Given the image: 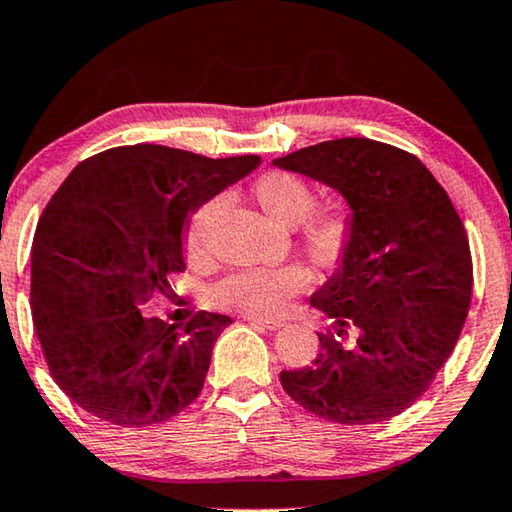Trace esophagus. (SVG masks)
Returning <instances> with one entry per match:
<instances>
[{
  "label": "esophagus",
  "instance_id": "34e87169",
  "mask_svg": "<svg viewBox=\"0 0 512 512\" xmlns=\"http://www.w3.org/2000/svg\"><path fill=\"white\" fill-rule=\"evenodd\" d=\"M247 322H251V325H261L265 329H270V332H274V329H281L283 327V320H274V318H261V316H245Z\"/></svg>",
  "mask_w": 512,
  "mask_h": 512
}]
</instances>
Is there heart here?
Returning a JSON list of instances; mask_svg holds the SVG:
<instances>
[{
  "label": "heart",
  "instance_id": "1",
  "mask_svg": "<svg viewBox=\"0 0 512 512\" xmlns=\"http://www.w3.org/2000/svg\"><path fill=\"white\" fill-rule=\"evenodd\" d=\"M254 196L272 219L286 226L297 224L304 256L318 272L334 274L348 263L357 240V215L348 201H332L313 208V187L288 171H272L258 178ZM222 203L224 196H212L192 212L185 229V249L190 256H201L206 233ZM306 283L309 274L297 263L245 267L219 283L212 290V297L217 304L231 309L274 316L286 309L290 297L302 293Z\"/></svg>",
  "mask_w": 512,
  "mask_h": 512
}]
</instances>
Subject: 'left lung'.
Wrapping results in <instances>:
<instances>
[{"instance_id":"1","label":"left lung","mask_w":512,"mask_h":512,"mask_svg":"<svg viewBox=\"0 0 512 512\" xmlns=\"http://www.w3.org/2000/svg\"><path fill=\"white\" fill-rule=\"evenodd\" d=\"M272 164L329 185L357 215L348 263L311 297L329 318L318 357L281 371L283 391L334 423L389 421L423 396L465 325V224L426 164L382 141H322Z\"/></svg>"}]
</instances>
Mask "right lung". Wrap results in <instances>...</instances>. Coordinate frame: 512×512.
Listing matches in <instances>:
<instances>
[{
	"label": "right lung",
	"instance_id": "1",
	"mask_svg": "<svg viewBox=\"0 0 512 512\" xmlns=\"http://www.w3.org/2000/svg\"><path fill=\"white\" fill-rule=\"evenodd\" d=\"M258 164L119 146L77 164L54 192L31 247V311L50 375L82 410L146 428L199 398L231 318L185 306L157 318L148 302L174 297L190 212Z\"/></svg>",
	"mask_w": 512,
	"mask_h": 512
}]
</instances>
